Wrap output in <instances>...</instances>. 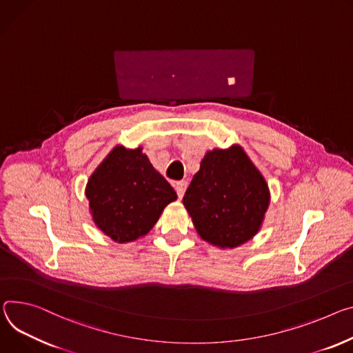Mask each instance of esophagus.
I'll return each instance as SVG.
<instances>
[{"mask_svg":"<svg viewBox=\"0 0 353 353\" xmlns=\"http://www.w3.org/2000/svg\"><path fill=\"white\" fill-rule=\"evenodd\" d=\"M185 187H187V181H185V180H181V181H176V183H174V188H176V191H177L179 199H181V197L184 196Z\"/></svg>","mask_w":353,"mask_h":353,"instance_id":"1","label":"esophagus"}]
</instances>
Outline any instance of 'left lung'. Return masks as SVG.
I'll return each mask as SVG.
<instances>
[{
  "instance_id": "1",
  "label": "left lung",
  "mask_w": 353,
  "mask_h": 353,
  "mask_svg": "<svg viewBox=\"0 0 353 353\" xmlns=\"http://www.w3.org/2000/svg\"><path fill=\"white\" fill-rule=\"evenodd\" d=\"M183 204L201 239L234 249L259 232L270 191L242 146L232 145L205 153Z\"/></svg>"
}]
</instances>
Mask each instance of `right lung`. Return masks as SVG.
I'll list each match as a JSON object with an SVG mask.
<instances>
[{"label":"right lung","mask_w":353,"mask_h":353,"mask_svg":"<svg viewBox=\"0 0 353 353\" xmlns=\"http://www.w3.org/2000/svg\"><path fill=\"white\" fill-rule=\"evenodd\" d=\"M90 214L100 231L118 243L145 236L176 191L142 153V146L117 145L85 185Z\"/></svg>","instance_id":"right-lung-1"}]
</instances>
